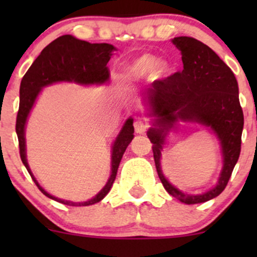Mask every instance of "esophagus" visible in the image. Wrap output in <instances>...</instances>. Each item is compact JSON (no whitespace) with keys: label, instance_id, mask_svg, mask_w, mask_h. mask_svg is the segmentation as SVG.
Returning a JSON list of instances; mask_svg holds the SVG:
<instances>
[{"label":"esophagus","instance_id":"esophagus-1","mask_svg":"<svg viewBox=\"0 0 257 257\" xmlns=\"http://www.w3.org/2000/svg\"><path fill=\"white\" fill-rule=\"evenodd\" d=\"M134 129L139 134H143V133H145L149 129V124L146 122H144L143 119H137L134 122Z\"/></svg>","mask_w":257,"mask_h":257}]
</instances>
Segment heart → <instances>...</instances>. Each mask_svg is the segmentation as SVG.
Segmentation results:
<instances>
[{
  "mask_svg": "<svg viewBox=\"0 0 257 257\" xmlns=\"http://www.w3.org/2000/svg\"><path fill=\"white\" fill-rule=\"evenodd\" d=\"M155 65L156 63L152 58L146 57V55L145 57L139 58L135 61H133V63L126 67L124 72L125 78L133 79V78H140L143 77V76H146L147 73H150L153 69H155ZM157 71L158 72L162 71L161 66L157 67Z\"/></svg>",
  "mask_w": 257,
  "mask_h": 257,
  "instance_id": "1",
  "label": "heart"
}]
</instances>
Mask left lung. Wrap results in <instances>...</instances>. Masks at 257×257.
I'll list each match as a JSON object with an SVG mask.
<instances>
[{"label":"left lung","instance_id":"1","mask_svg":"<svg viewBox=\"0 0 257 257\" xmlns=\"http://www.w3.org/2000/svg\"><path fill=\"white\" fill-rule=\"evenodd\" d=\"M173 43L182 54V71L156 81L147 90V102L159 128L150 129L156 169L167 192L186 204L204 203L225 190L240 155L244 114L234 73L206 44L193 37H175ZM179 118L210 126L221 141L224 169L219 184L199 196L182 194L164 178L160 170V150L165 132Z\"/></svg>","mask_w":257,"mask_h":257}]
</instances>
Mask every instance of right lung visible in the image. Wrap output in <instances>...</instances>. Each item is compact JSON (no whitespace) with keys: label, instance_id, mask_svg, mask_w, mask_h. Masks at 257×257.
<instances>
[{"label":"right lung","instance_id":"add662e5","mask_svg":"<svg viewBox=\"0 0 257 257\" xmlns=\"http://www.w3.org/2000/svg\"><path fill=\"white\" fill-rule=\"evenodd\" d=\"M114 47L108 43H89L75 38L71 35H64L49 43L41 52L36 60L32 63L30 69L25 73L20 83V102L17 114L16 132L19 141V153L29 174L36 184L38 190L44 196L71 206H85L95 204L101 200L110 191L112 184L117 175L120 159L123 153L134 138L133 119H128L120 131L119 135L112 147V173L107 184L93 199L83 203H73L69 200L55 198L47 193L38 185L36 179L32 175L25 155V138L24 129L26 118L30 113L38 93L46 85L59 81H73L81 84L104 83L110 77V70L107 63L111 58V52Z\"/></svg>","mask_w":257,"mask_h":257}]
</instances>
